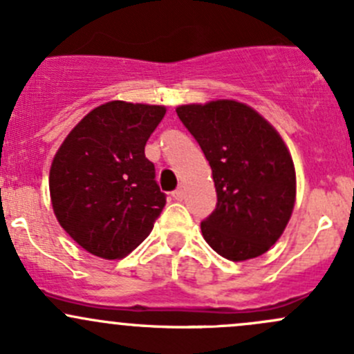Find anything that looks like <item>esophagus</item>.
<instances>
[{"label":"esophagus","instance_id":"obj_1","mask_svg":"<svg viewBox=\"0 0 354 354\" xmlns=\"http://www.w3.org/2000/svg\"><path fill=\"white\" fill-rule=\"evenodd\" d=\"M172 196H174V199H176V201H182V199H184V189H182V187L176 189V191L172 192Z\"/></svg>","mask_w":354,"mask_h":354}]
</instances>
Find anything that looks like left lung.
Listing matches in <instances>:
<instances>
[{
  "label": "left lung",
  "instance_id": "8db88e82",
  "mask_svg": "<svg viewBox=\"0 0 354 354\" xmlns=\"http://www.w3.org/2000/svg\"><path fill=\"white\" fill-rule=\"evenodd\" d=\"M176 112L213 170L218 203L201 223L204 240L235 262L268 252L285 232L297 196L285 141L252 107L235 100L180 105Z\"/></svg>",
  "mask_w": 354,
  "mask_h": 354
}]
</instances>
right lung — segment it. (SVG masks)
I'll list each match as a JSON object with an SVG mask.
<instances>
[{
    "label": "right lung",
    "mask_w": 354,
    "mask_h": 354,
    "mask_svg": "<svg viewBox=\"0 0 354 354\" xmlns=\"http://www.w3.org/2000/svg\"><path fill=\"white\" fill-rule=\"evenodd\" d=\"M163 105L112 100L68 134L49 174L53 209L64 232L93 256L121 259L148 235L165 206L148 138Z\"/></svg>",
    "instance_id": "1"
}]
</instances>
